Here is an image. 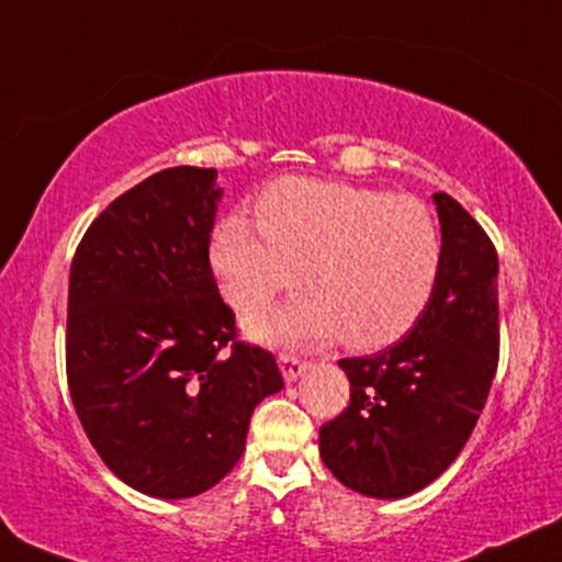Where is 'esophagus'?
Segmentation results:
<instances>
[{
    "label": "esophagus",
    "mask_w": 562,
    "mask_h": 562,
    "mask_svg": "<svg viewBox=\"0 0 562 562\" xmlns=\"http://www.w3.org/2000/svg\"><path fill=\"white\" fill-rule=\"evenodd\" d=\"M280 368H282V375H285V381L293 383L297 375H301L305 368H308V363H305V360H301V358H295V355L282 352L280 355Z\"/></svg>",
    "instance_id": "34e87169"
}]
</instances>
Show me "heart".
I'll return each mask as SVG.
<instances>
[{
  "label": "heart",
  "instance_id": "heart-1",
  "mask_svg": "<svg viewBox=\"0 0 562 562\" xmlns=\"http://www.w3.org/2000/svg\"><path fill=\"white\" fill-rule=\"evenodd\" d=\"M259 225L220 220L210 259L240 314L305 280L285 308L248 318L265 342H329L358 350L402 339L436 293L443 238L430 207L407 194L345 181L282 179L261 194Z\"/></svg>",
  "mask_w": 562,
  "mask_h": 562
}]
</instances>
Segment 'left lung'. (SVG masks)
<instances>
[{
  "label": "left lung",
  "mask_w": 562,
  "mask_h": 562,
  "mask_svg": "<svg viewBox=\"0 0 562 562\" xmlns=\"http://www.w3.org/2000/svg\"><path fill=\"white\" fill-rule=\"evenodd\" d=\"M443 265L428 308L400 342L342 358L350 404L318 430L345 487L404 498L440 477L470 440L498 368V254L457 199L432 194Z\"/></svg>",
  "instance_id": "1"
}]
</instances>
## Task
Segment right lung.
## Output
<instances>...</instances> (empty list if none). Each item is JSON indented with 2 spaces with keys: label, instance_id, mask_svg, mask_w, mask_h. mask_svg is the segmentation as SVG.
Returning <instances> with one entry per match:
<instances>
[{
  "label": "right lung",
  "instance_id": "obj_1",
  "mask_svg": "<svg viewBox=\"0 0 562 562\" xmlns=\"http://www.w3.org/2000/svg\"><path fill=\"white\" fill-rule=\"evenodd\" d=\"M215 168H166L92 220L69 269L67 381L92 449L155 498L204 493L238 464L254 407L285 386L236 339L210 267Z\"/></svg>",
  "mask_w": 562,
  "mask_h": 562
}]
</instances>
